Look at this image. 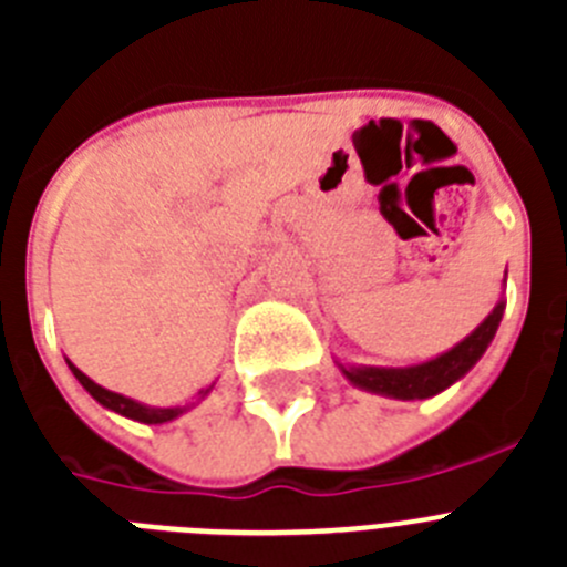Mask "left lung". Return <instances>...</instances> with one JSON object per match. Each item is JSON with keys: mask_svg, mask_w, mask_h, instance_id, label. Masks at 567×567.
I'll return each mask as SVG.
<instances>
[{"mask_svg": "<svg viewBox=\"0 0 567 567\" xmlns=\"http://www.w3.org/2000/svg\"><path fill=\"white\" fill-rule=\"evenodd\" d=\"M505 303H497L494 312L480 323L463 343H457L452 352L440 354V358L429 360V363L409 365V369H343V374L352 380L360 389L369 392L385 394V398H400V400H423L432 394L443 392L454 380L463 378L471 365L483 358L488 349L491 338L497 332L499 318H503Z\"/></svg>", "mask_w": 567, "mask_h": 567, "instance_id": "left-lung-1", "label": "left lung"}]
</instances>
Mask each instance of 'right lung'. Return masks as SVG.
<instances>
[{"label": "right lung", "instance_id": "add662e5", "mask_svg": "<svg viewBox=\"0 0 567 567\" xmlns=\"http://www.w3.org/2000/svg\"><path fill=\"white\" fill-rule=\"evenodd\" d=\"M70 372L76 374L79 383H82L84 389H87V392L99 400V403L107 405V409H113V412L124 414V417H130V420H138V423H167V420H173L182 414V409H150V405H142L130 398H122V394L107 392V389H102L99 383H93L87 374L79 372L73 363H70Z\"/></svg>", "mask_w": 567, "mask_h": 567}]
</instances>
